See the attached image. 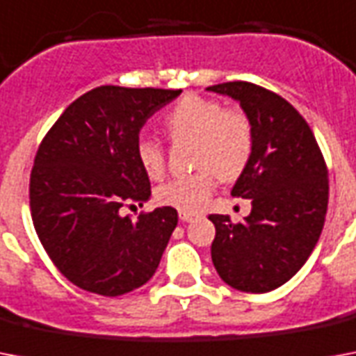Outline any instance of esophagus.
<instances>
[{
	"instance_id": "34e87169",
	"label": "esophagus",
	"mask_w": 356,
	"mask_h": 356,
	"mask_svg": "<svg viewBox=\"0 0 356 356\" xmlns=\"http://www.w3.org/2000/svg\"><path fill=\"white\" fill-rule=\"evenodd\" d=\"M195 214H190V212H179V220L181 222H194L195 220Z\"/></svg>"
}]
</instances>
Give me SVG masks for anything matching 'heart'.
<instances>
[{
    "instance_id": "heart-1",
    "label": "heart",
    "mask_w": 356,
    "mask_h": 356,
    "mask_svg": "<svg viewBox=\"0 0 356 356\" xmlns=\"http://www.w3.org/2000/svg\"><path fill=\"white\" fill-rule=\"evenodd\" d=\"M162 123L173 142L194 144L192 162L200 170L159 186L156 201L181 212H200L216 186V175L234 181L248 168L254 147L253 123L242 111L197 94L181 97ZM136 159L149 179H161L166 170V153L155 138H138Z\"/></svg>"
}]
</instances>
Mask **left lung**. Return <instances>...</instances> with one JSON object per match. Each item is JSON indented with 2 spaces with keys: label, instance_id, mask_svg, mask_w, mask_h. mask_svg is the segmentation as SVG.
I'll return each mask as SVG.
<instances>
[{
  "label": "left lung",
  "instance_id": "obj_1",
  "mask_svg": "<svg viewBox=\"0 0 356 356\" xmlns=\"http://www.w3.org/2000/svg\"><path fill=\"white\" fill-rule=\"evenodd\" d=\"M233 97L254 131L251 161L231 195L251 200V212L233 223L211 214V254L218 275L240 292L266 293L298 273L318 243L329 203V179L314 133L296 108L245 81L207 88Z\"/></svg>",
  "mask_w": 356,
  "mask_h": 356
}]
</instances>
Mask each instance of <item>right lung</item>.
<instances>
[{"label": "right lung", "mask_w": 356, "mask_h": 356, "mask_svg": "<svg viewBox=\"0 0 356 356\" xmlns=\"http://www.w3.org/2000/svg\"><path fill=\"white\" fill-rule=\"evenodd\" d=\"M181 92L97 86L42 140L31 172V216L53 264L75 286L116 298L159 268L177 211L159 207L131 220L120 209L149 200V177L136 159L140 129Z\"/></svg>", "instance_id": "obj_1"}]
</instances>
